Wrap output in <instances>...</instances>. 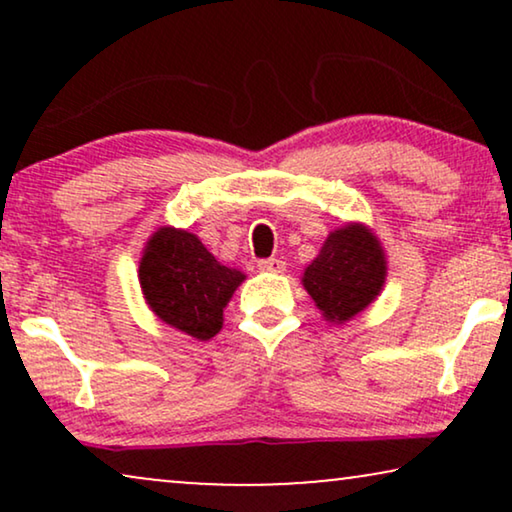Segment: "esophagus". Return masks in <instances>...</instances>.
<instances>
[{
	"label": "esophagus",
	"mask_w": 512,
	"mask_h": 512,
	"mask_svg": "<svg viewBox=\"0 0 512 512\" xmlns=\"http://www.w3.org/2000/svg\"><path fill=\"white\" fill-rule=\"evenodd\" d=\"M258 270H263V272H284L286 270V263L279 261V258H263V261H258Z\"/></svg>",
	"instance_id": "obj_1"
}]
</instances>
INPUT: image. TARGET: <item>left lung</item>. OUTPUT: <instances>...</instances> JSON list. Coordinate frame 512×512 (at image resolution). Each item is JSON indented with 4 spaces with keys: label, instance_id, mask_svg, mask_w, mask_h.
Returning <instances> with one entry per match:
<instances>
[{
    "label": "left lung",
    "instance_id": "1",
    "mask_svg": "<svg viewBox=\"0 0 512 512\" xmlns=\"http://www.w3.org/2000/svg\"><path fill=\"white\" fill-rule=\"evenodd\" d=\"M387 258L363 223H347L326 237L319 256L303 272V286L321 314L345 324L380 296Z\"/></svg>",
    "mask_w": 512,
    "mask_h": 512
}]
</instances>
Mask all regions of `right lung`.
<instances>
[{
    "label": "right lung",
    "mask_w": 512,
    "mask_h": 512,
    "mask_svg": "<svg viewBox=\"0 0 512 512\" xmlns=\"http://www.w3.org/2000/svg\"><path fill=\"white\" fill-rule=\"evenodd\" d=\"M244 282V272L226 268L188 230L160 228L146 242L139 284L160 321L198 340L221 331L223 307Z\"/></svg>",
    "instance_id": "right-lung-1"
}]
</instances>
